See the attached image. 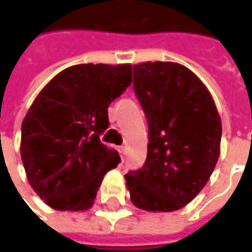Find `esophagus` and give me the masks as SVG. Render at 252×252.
<instances>
[{"instance_id": "obj_1", "label": "esophagus", "mask_w": 252, "mask_h": 252, "mask_svg": "<svg viewBox=\"0 0 252 252\" xmlns=\"http://www.w3.org/2000/svg\"><path fill=\"white\" fill-rule=\"evenodd\" d=\"M118 151H120V156H121V158L124 160V158H126V147H124V146L118 147Z\"/></svg>"}]
</instances>
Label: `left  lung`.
<instances>
[{
    "label": "left lung",
    "mask_w": 252,
    "mask_h": 252,
    "mask_svg": "<svg viewBox=\"0 0 252 252\" xmlns=\"http://www.w3.org/2000/svg\"><path fill=\"white\" fill-rule=\"evenodd\" d=\"M132 73L149 144L144 166L126 174V188L140 209L177 211L203 189L217 166L219 114L205 85L179 63H140Z\"/></svg>",
    "instance_id": "left-lung-1"
}]
</instances>
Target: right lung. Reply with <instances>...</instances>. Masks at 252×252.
Listing matches in <instances>:
<instances>
[{"label":"right lung","mask_w":252,"mask_h":252,"mask_svg":"<svg viewBox=\"0 0 252 252\" xmlns=\"http://www.w3.org/2000/svg\"><path fill=\"white\" fill-rule=\"evenodd\" d=\"M131 83V64H76L37 95L21 126V158L34 192L59 211H85L120 163L101 143L108 106Z\"/></svg>","instance_id":"obj_1"}]
</instances>
